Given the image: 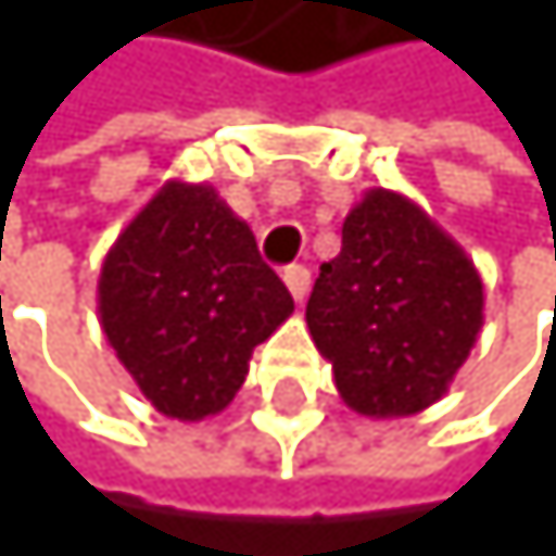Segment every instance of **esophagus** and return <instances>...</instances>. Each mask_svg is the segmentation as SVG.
Wrapping results in <instances>:
<instances>
[{
	"instance_id": "obj_1",
	"label": "esophagus",
	"mask_w": 556,
	"mask_h": 556,
	"mask_svg": "<svg viewBox=\"0 0 556 556\" xmlns=\"http://www.w3.org/2000/svg\"><path fill=\"white\" fill-rule=\"evenodd\" d=\"M281 278H285V285H289V292H292L295 302H302V299L309 295V271L302 264H289Z\"/></svg>"
}]
</instances>
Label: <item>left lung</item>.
Here are the masks:
<instances>
[{
  "instance_id": "8db88e82",
  "label": "left lung",
  "mask_w": 556,
  "mask_h": 556,
  "mask_svg": "<svg viewBox=\"0 0 556 556\" xmlns=\"http://www.w3.org/2000/svg\"><path fill=\"white\" fill-rule=\"evenodd\" d=\"M316 351L365 418H410L445 396L484 327V281L410 198L372 187L341 226L306 302Z\"/></svg>"
}]
</instances>
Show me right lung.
Masks as SVG:
<instances>
[{"instance_id":"1","label":"right lung","mask_w":556,"mask_h":556,"mask_svg":"<svg viewBox=\"0 0 556 556\" xmlns=\"http://www.w3.org/2000/svg\"><path fill=\"white\" fill-rule=\"evenodd\" d=\"M97 309L149 404L205 421L229 407L254 348L295 302L215 187L166 180L103 257Z\"/></svg>"}]
</instances>
